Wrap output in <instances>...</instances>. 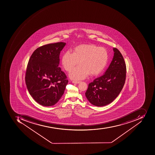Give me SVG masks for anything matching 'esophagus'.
Returning a JSON list of instances; mask_svg holds the SVG:
<instances>
[{"label": "esophagus", "mask_w": 155, "mask_h": 155, "mask_svg": "<svg viewBox=\"0 0 155 155\" xmlns=\"http://www.w3.org/2000/svg\"><path fill=\"white\" fill-rule=\"evenodd\" d=\"M80 81H73V83H75V84H78V83H80Z\"/></svg>", "instance_id": "1"}]
</instances>
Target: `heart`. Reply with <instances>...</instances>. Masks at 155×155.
Segmentation results:
<instances>
[{"instance_id": "1", "label": "heart", "mask_w": 155, "mask_h": 155, "mask_svg": "<svg viewBox=\"0 0 155 155\" xmlns=\"http://www.w3.org/2000/svg\"><path fill=\"white\" fill-rule=\"evenodd\" d=\"M109 55L107 49L92 44H83L75 48L73 53L66 51L62 58V64L66 71L70 72L71 79L80 80L85 79L90 74L97 75L105 68Z\"/></svg>"}]
</instances>
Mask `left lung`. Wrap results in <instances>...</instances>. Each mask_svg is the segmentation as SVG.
<instances>
[{
  "label": "left lung",
  "instance_id": "1",
  "mask_svg": "<svg viewBox=\"0 0 155 155\" xmlns=\"http://www.w3.org/2000/svg\"><path fill=\"white\" fill-rule=\"evenodd\" d=\"M113 58L102 76L89 83L85 92L92 105L103 107L112 102L123 89L126 78V67L122 54L113 48Z\"/></svg>",
  "mask_w": 155,
  "mask_h": 155
}]
</instances>
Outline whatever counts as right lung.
<instances>
[{
	"instance_id": "add662e5",
	"label": "right lung",
	"mask_w": 155,
	"mask_h": 155,
	"mask_svg": "<svg viewBox=\"0 0 155 155\" xmlns=\"http://www.w3.org/2000/svg\"><path fill=\"white\" fill-rule=\"evenodd\" d=\"M66 43L47 44L37 48L29 59L25 83L30 95L40 105H55L64 93L68 81L59 67L60 52Z\"/></svg>"
}]
</instances>
